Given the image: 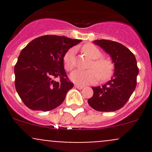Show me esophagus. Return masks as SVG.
<instances>
[{
  "instance_id": "34e87169",
  "label": "esophagus",
  "mask_w": 152,
  "mask_h": 152,
  "mask_svg": "<svg viewBox=\"0 0 152 152\" xmlns=\"http://www.w3.org/2000/svg\"><path fill=\"white\" fill-rule=\"evenodd\" d=\"M75 87L77 89H79V90H82V89L84 88L83 86H81V85H75Z\"/></svg>"
}]
</instances>
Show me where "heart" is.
<instances>
[{"label":"heart","instance_id":"1","mask_svg":"<svg viewBox=\"0 0 152 152\" xmlns=\"http://www.w3.org/2000/svg\"><path fill=\"white\" fill-rule=\"evenodd\" d=\"M82 51L90 59H94L87 71L76 70L70 73V79L76 85H85L95 83L99 79L104 80L111 76L113 72L112 62L105 58H101L102 53L97 47L93 44H86L82 47ZM63 63L65 70H71L75 66V50L70 48L63 56Z\"/></svg>","mask_w":152,"mask_h":152}]
</instances>
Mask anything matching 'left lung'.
<instances>
[{
	"mask_svg": "<svg viewBox=\"0 0 152 152\" xmlns=\"http://www.w3.org/2000/svg\"><path fill=\"white\" fill-rule=\"evenodd\" d=\"M93 43L110 55L115 68L110 81L102 86L92 87L93 96L87 102L97 111H116L124 107L136 87L139 70L135 56L119 42L96 39Z\"/></svg>",
	"mask_w": 152,
	"mask_h": 152,
	"instance_id": "8db88e82",
	"label": "left lung"
}]
</instances>
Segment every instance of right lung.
Listing matches in <instances>:
<instances>
[{
  "mask_svg": "<svg viewBox=\"0 0 152 152\" xmlns=\"http://www.w3.org/2000/svg\"><path fill=\"white\" fill-rule=\"evenodd\" d=\"M82 42L63 36L45 35L31 41L15 66V88L25 105L32 110L49 111L59 107L73 84L64 68L63 56ZM59 77L60 82L53 77Z\"/></svg>",
  "mask_w": 152,
  "mask_h": 152,
  "instance_id": "right-lung-1",
  "label": "right lung"
}]
</instances>
